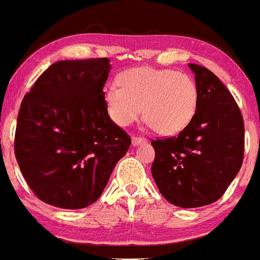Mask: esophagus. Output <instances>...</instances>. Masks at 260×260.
Wrapping results in <instances>:
<instances>
[{
	"mask_svg": "<svg viewBox=\"0 0 260 260\" xmlns=\"http://www.w3.org/2000/svg\"><path fill=\"white\" fill-rule=\"evenodd\" d=\"M147 139L143 137V136H133L132 137V144L133 146H138V144L146 143Z\"/></svg>",
	"mask_w": 260,
	"mask_h": 260,
	"instance_id": "obj_1",
	"label": "esophagus"
}]
</instances>
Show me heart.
<instances>
[{"mask_svg":"<svg viewBox=\"0 0 260 260\" xmlns=\"http://www.w3.org/2000/svg\"><path fill=\"white\" fill-rule=\"evenodd\" d=\"M117 86L106 89L109 116L117 124H132L143 114L160 135L182 132L194 118L198 87L184 72L139 67L125 71Z\"/></svg>","mask_w":260,"mask_h":260,"instance_id":"heart-1","label":"heart"}]
</instances>
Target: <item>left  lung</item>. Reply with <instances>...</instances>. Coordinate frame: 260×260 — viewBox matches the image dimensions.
Returning a JSON list of instances; mask_svg holds the SVG:
<instances>
[{"label":"left lung","instance_id":"8db88e82","mask_svg":"<svg viewBox=\"0 0 260 260\" xmlns=\"http://www.w3.org/2000/svg\"><path fill=\"white\" fill-rule=\"evenodd\" d=\"M198 87L192 122L176 137L153 139L152 176L169 203H214L236 178L244 157V121L236 100L208 68L188 64Z\"/></svg>","mask_w":260,"mask_h":260}]
</instances>
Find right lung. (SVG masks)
Listing matches in <instances>:
<instances>
[{
    "mask_svg": "<svg viewBox=\"0 0 260 260\" xmlns=\"http://www.w3.org/2000/svg\"><path fill=\"white\" fill-rule=\"evenodd\" d=\"M108 58L59 61L23 97L15 155L40 201L63 209L94 203L131 137L108 116Z\"/></svg>",
    "mask_w": 260,
    "mask_h": 260,
    "instance_id": "1",
    "label": "right lung"
}]
</instances>
